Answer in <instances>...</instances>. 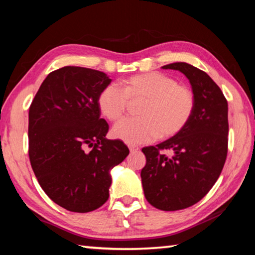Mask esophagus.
<instances>
[{
    "label": "esophagus",
    "mask_w": 255,
    "mask_h": 255,
    "mask_svg": "<svg viewBox=\"0 0 255 255\" xmlns=\"http://www.w3.org/2000/svg\"><path fill=\"white\" fill-rule=\"evenodd\" d=\"M128 147H129V150H130L131 153L137 152V150L139 149V147H138V146H135V145H128Z\"/></svg>",
    "instance_id": "esophagus-1"
}]
</instances>
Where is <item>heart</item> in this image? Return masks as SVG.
Segmentation results:
<instances>
[{
	"mask_svg": "<svg viewBox=\"0 0 255 255\" xmlns=\"http://www.w3.org/2000/svg\"><path fill=\"white\" fill-rule=\"evenodd\" d=\"M128 100H143L138 118H127L114 127L116 138L130 145L147 143L158 136L173 137L187 126L195 110V93L190 88L159 72L128 77L123 90L108 85L98 99L102 115L110 122L123 117Z\"/></svg>",
	"mask_w": 255,
	"mask_h": 255,
	"instance_id": "1",
	"label": "heart"
}]
</instances>
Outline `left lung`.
Here are the masks:
<instances>
[{
	"label": "left lung",
	"mask_w": 255,
	"mask_h": 255,
	"mask_svg": "<svg viewBox=\"0 0 255 255\" xmlns=\"http://www.w3.org/2000/svg\"><path fill=\"white\" fill-rule=\"evenodd\" d=\"M188 77L195 110L182 130L161 144L144 147L140 172L144 195L164 211L185 209L200 201L219 178L227 156L228 105L211 77L187 63L163 66ZM171 152L167 155L165 152Z\"/></svg>",
	"instance_id": "obj_1"
}]
</instances>
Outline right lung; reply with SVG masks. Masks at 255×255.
<instances>
[{
    "label": "right lung",
    "instance_id": "1",
    "mask_svg": "<svg viewBox=\"0 0 255 255\" xmlns=\"http://www.w3.org/2000/svg\"><path fill=\"white\" fill-rule=\"evenodd\" d=\"M110 83L100 71L58 68L42 82L29 108L33 173L55 204L74 213L105 204L110 171L129 154L122 140L107 139L109 125L100 118L98 99Z\"/></svg>",
    "mask_w": 255,
    "mask_h": 255
}]
</instances>
